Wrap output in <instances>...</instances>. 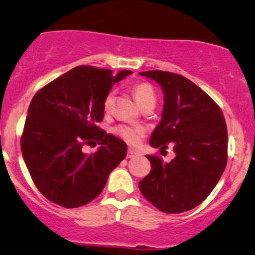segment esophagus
<instances>
[{
  "label": "esophagus",
  "mask_w": 255,
  "mask_h": 255,
  "mask_svg": "<svg viewBox=\"0 0 255 255\" xmlns=\"http://www.w3.org/2000/svg\"><path fill=\"white\" fill-rule=\"evenodd\" d=\"M136 156H139V152H137L136 150H134V148H129V150H128L127 158H134Z\"/></svg>",
  "instance_id": "34e87169"
}]
</instances>
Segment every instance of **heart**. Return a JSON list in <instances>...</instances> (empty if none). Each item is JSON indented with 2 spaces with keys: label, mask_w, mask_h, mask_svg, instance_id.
<instances>
[{
  "label": "heart",
  "mask_w": 255,
  "mask_h": 255,
  "mask_svg": "<svg viewBox=\"0 0 255 255\" xmlns=\"http://www.w3.org/2000/svg\"><path fill=\"white\" fill-rule=\"evenodd\" d=\"M133 96L135 98L136 103L141 109L146 107L154 108L156 104V92H154L153 87L148 83H137L133 86ZM114 102V93L110 92L105 96L103 102V108L105 111L110 110L111 105ZM115 133L118 134L120 137L127 141L128 144L135 145L141 140L144 136V129L140 127H129V126L121 125L115 128Z\"/></svg>",
  "instance_id": "b5f03b06"
}]
</instances>
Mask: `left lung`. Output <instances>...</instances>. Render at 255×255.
<instances>
[{"instance_id":"1","label":"left lung","mask_w":255,"mask_h":255,"mask_svg":"<svg viewBox=\"0 0 255 255\" xmlns=\"http://www.w3.org/2000/svg\"><path fill=\"white\" fill-rule=\"evenodd\" d=\"M140 75L156 81L164 93L162 120L150 145L165 150L170 144L176 156L169 163L146 156L152 168L139 189L159 211H188L209 197L227 165L224 116L207 93L182 75L163 71Z\"/></svg>"}]
</instances>
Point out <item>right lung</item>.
Returning a JSON list of instances; mask_svg holds the SVG:
<instances>
[{
  "label": "right lung",
  "instance_id": "right-lung-1",
  "mask_svg": "<svg viewBox=\"0 0 255 255\" xmlns=\"http://www.w3.org/2000/svg\"><path fill=\"white\" fill-rule=\"evenodd\" d=\"M131 74L79 66L40 89L27 110L21 152L32 180L46 199L73 209L103 191L109 174L124 160L127 145L97 124L114 84ZM93 138L95 154L82 151Z\"/></svg>",
  "mask_w": 255,
  "mask_h": 255
}]
</instances>
